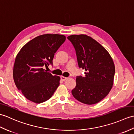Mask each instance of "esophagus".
Here are the masks:
<instances>
[{"label":"esophagus","instance_id":"obj_1","mask_svg":"<svg viewBox=\"0 0 134 134\" xmlns=\"http://www.w3.org/2000/svg\"><path fill=\"white\" fill-rule=\"evenodd\" d=\"M60 79H61L62 80H63V81H64V80H66L67 79V77L63 76H60Z\"/></svg>","mask_w":134,"mask_h":134}]
</instances>
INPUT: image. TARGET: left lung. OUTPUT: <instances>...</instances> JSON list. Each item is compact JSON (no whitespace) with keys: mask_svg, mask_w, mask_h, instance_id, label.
<instances>
[{"mask_svg":"<svg viewBox=\"0 0 134 134\" xmlns=\"http://www.w3.org/2000/svg\"><path fill=\"white\" fill-rule=\"evenodd\" d=\"M76 51L79 68L86 76H77L76 85L71 92L84 104L97 103L106 96L113 87L115 65L108 52L91 37L72 35L67 37Z\"/></svg>","mask_w":134,"mask_h":134,"instance_id":"obj_1","label":"left lung"}]
</instances>
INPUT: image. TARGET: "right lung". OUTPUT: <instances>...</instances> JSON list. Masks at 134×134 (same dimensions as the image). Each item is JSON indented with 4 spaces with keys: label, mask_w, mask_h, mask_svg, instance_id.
I'll use <instances>...</instances> for the list:
<instances>
[{
    "label": "right lung",
    "mask_w": 134,
    "mask_h": 134,
    "mask_svg": "<svg viewBox=\"0 0 134 134\" xmlns=\"http://www.w3.org/2000/svg\"><path fill=\"white\" fill-rule=\"evenodd\" d=\"M66 40L59 34H44L26 43L15 58L13 77L19 90L29 100L41 103L48 100L59 85L60 77L44 69L52 65L55 53Z\"/></svg>",
    "instance_id": "1"
}]
</instances>
